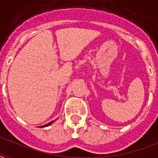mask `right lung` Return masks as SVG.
Instances as JSON below:
<instances>
[{
	"label": "right lung",
	"mask_w": 158,
	"mask_h": 158,
	"mask_svg": "<svg viewBox=\"0 0 158 158\" xmlns=\"http://www.w3.org/2000/svg\"><path fill=\"white\" fill-rule=\"evenodd\" d=\"M54 122V121H52V122H50V123H48V124H47V125H43V126H42V127H47V126H48V125H50L51 124H52V123Z\"/></svg>",
	"instance_id": "right-lung-1"
}]
</instances>
